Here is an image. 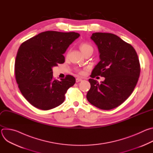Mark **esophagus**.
<instances>
[{
    "label": "esophagus",
    "instance_id": "obj_1",
    "mask_svg": "<svg viewBox=\"0 0 153 153\" xmlns=\"http://www.w3.org/2000/svg\"><path fill=\"white\" fill-rule=\"evenodd\" d=\"M82 80V79H80V78H77V79H76V82H81Z\"/></svg>",
    "mask_w": 153,
    "mask_h": 153
}]
</instances>
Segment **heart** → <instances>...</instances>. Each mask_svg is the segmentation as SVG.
Segmentation results:
<instances>
[{
  "label": "heart",
  "mask_w": 153,
  "mask_h": 153,
  "mask_svg": "<svg viewBox=\"0 0 153 153\" xmlns=\"http://www.w3.org/2000/svg\"><path fill=\"white\" fill-rule=\"evenodd\" d=\"M80 49L83 54L87 53V52H93V48L90 44V43L87 42H82L80 45Z\"/></svg>",
  "instance_id": "obj_1"
}]
</instances>
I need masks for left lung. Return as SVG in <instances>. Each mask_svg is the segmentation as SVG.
Masks as SVG:
<instances>
[{"instance_id": "8db88e82", "label": "left lung", "mask_w": 153, "mask_h": 153, "mask_svg": "<svg viewBox=\"0 0 153 153\" xmlns=\"http://www.w3.org/2000/svg\"><path fill=\"white\" fill-rule=\"evenodd\" d=\"M91 39L98 48L100 62L90 76H100L105 80L99 83L90 79L86 99L97 108L111 110L124 102L136 86L140 73L138 56L131 45L114 34L95 33Z\"/></svg>"}]
</instances>
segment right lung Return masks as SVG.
Returning a JSON list of instances; mask_svg holds the SVG:
<instances>
[{"mask_svg":"<svg viewBox=\"0 0 153 153\" xmlns=\"http://www.w3.org/2000/svg\"><path fill=\"white\" fill-rule=\"evenodd\" d=\"M80 34L75 32H42L22 43L14 65L16 82L24 97L34 107L48 110L61 105L76 79L67 75L53 79V67L65 62L64 54Z\"/></svg>","mask_w":153,"mask_h":153,"instance_id":"obj_1","label":"right lung"}]
</instances>
